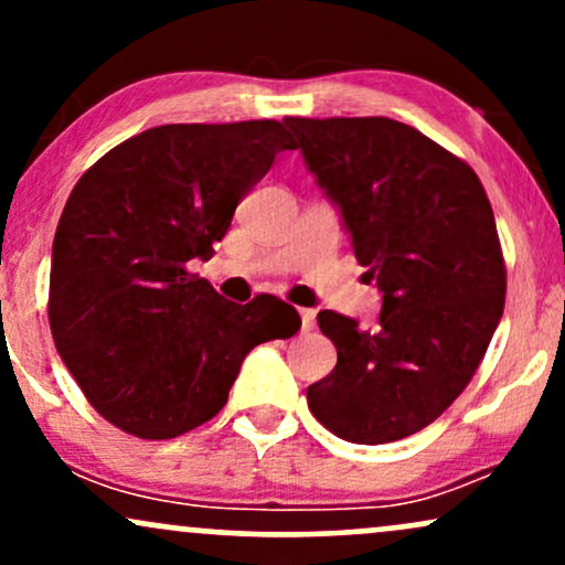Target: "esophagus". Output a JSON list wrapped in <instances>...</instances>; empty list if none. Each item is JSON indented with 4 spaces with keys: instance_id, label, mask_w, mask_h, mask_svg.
I'll use <instances>...</instances> for the list:
<instances>
[{
    "instance_id": "34e87169",
    "label": "esophagus",
    "mask_w": 565,
    "mask_h": 565,
    "mask_svg": "<svg viewBox=\"0 0 565 565\" xmlns=\"http://www.w3.org/2000/svg\"><path fill=\"white\" fill-rule=\"evenodd\" d=\"M300 319H302V332H310L316 327V310L313 308H300Z\"/></svg>"
}]
</instances>
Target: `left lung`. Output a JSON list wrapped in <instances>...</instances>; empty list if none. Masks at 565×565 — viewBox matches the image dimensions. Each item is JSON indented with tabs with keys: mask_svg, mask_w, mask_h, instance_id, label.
Returning a JSON list of instances; mask_svg holds the SVG:
<instances>
[{
	"mask_svg": "<svg viewBox=\"0 0 565 565\" xmlns=\"http://www.w3.org/2000/svg\"><path fill=\"white\" fill-rule=\"evenodd\" d=\"M284 125L382 291L374 332L319 313L337 366L308 387V406L350 444L401 440L457 401L502 319L508 268L489 196L468 161L404 121L287 116Z\"/></svg>",
	"mask_w": 565,
	"mask_h": 565,
	"instance_id": "8db88e82",
	"label": "left lung"
}]
</instances>
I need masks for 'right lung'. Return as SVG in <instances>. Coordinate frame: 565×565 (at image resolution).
Instances as JSON below:
<instances>
[{
  "instance_id": "add662e5",
  "label": "right lung",
  "mask_w": 565,
  "mask_h": 565,
  "mask_svg": "<svg viewBox=\"0 0 565 565\" xmlns=\"http://www.w3.org/2000/svg\"><path fill=\"white\" fill-rule=\"evenodd\" d=\"M295 140L276 119L164 125L82 174L53 242L47 316L89 406L135 438L210 423L244 355L300 329L274 295L223 300L188 263L210 260L238 201Z\"/></svg>"
}]
</instances>
